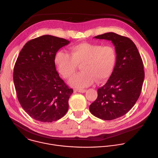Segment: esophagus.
Wrapping results in <instances>:
<instances>
[{"mask_svg":"<svg viewBox=\"0 0 158 158\" xmlns=\"http://www.w3.org/2000/svg\"><path fill=\"white\" fill-rule=\"evenodd\" d=\"M75 92H78V93H84L86 91V89H74Z\"/></svg>","mask_w":158,"mask_h":158,"instance_id":"esophagus-1","label":"esophagus"}]
</instances>
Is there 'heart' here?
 Returning a JSON list of instances; mask_svg holds the SVG:
<instances>
[{
  "label": "heart",
  "mask_w": 158,
  "mask_h": 158,
  "mask_svg": "<svg viewBox=\"0 0 158 158\" xmlns=\"http://www.w3.org/2000/svg\"><path fill=\"white\" fill-rule=\"evenodd\" d=\"M117 60L116 51L111 46L82 42L70 48V54L58 51L54 62L60 74L65 79L71 78L76 72L77 65L82 72L73 77L69 84L77 88L91 85L96 80L102 82L113 71Z\"/></svg>",
  "instance_id": "b5f03b06"
}]
</instances>
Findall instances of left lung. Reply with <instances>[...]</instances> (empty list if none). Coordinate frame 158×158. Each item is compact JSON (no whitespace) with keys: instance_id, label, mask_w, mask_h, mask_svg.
Returning <instances> with one entry per match:
<instances>
[{"instance_id":"1","label":"left lung","mask_w":158,"mask_h":158,"mask_svg":"<svg viewBox=\"0 0 158 158\" xmlns=\"http://www.w3.org/2000/svg\"><path fill=\"white\" fill-rule=\"evenodd\" d=\"M94 38L110 40L115 47L117 60L109 80L98 89V98L90 105L89 110L99 119H115L126 114L140 96L144 79L143 62L129 38L114 32Z\"/></svg>"}]
</instances>
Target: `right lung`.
<instances>
[{
	"mask_svg": "<svg viewBox=\"0 0 158 158\" xmlns=\"http://www.w3.org/2000/svg\"><path fill=\"white\" fill-rule=\"evenodd\" d=\"M69 43L44 35L27 42L19 53L14 69V85L22 107L34 119L51 123L68 110L73 90L59 77L54 58L59 49Z\"/></svg>",
	"mask_w": 158,
	"mask_h": 158,
	"instance_id": "right-lung-1",
	"label": "right lung"
}]
</instances>
